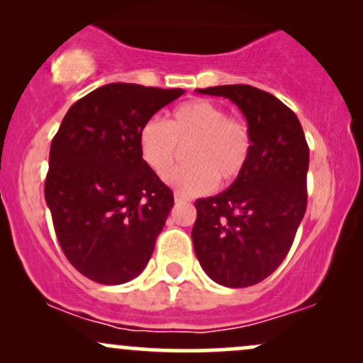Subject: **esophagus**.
<instances>
[{
  "label": "esophagus",
  "instance_id": "34e87169",
  "mask_svg": "<svg viewBox=\"0 0 363 363\" xmlns=\"http://www.w3.org/2000/svg\"><path fill=\"white\" fill-rule=\"evenodd\" d=\"M174 199H176V203H187V201H191V199L187 198L186 194H182V193L174 194Z\"/></svg>",
  "mask_w": 363,
  "mask_h": 363
}]
</instances>
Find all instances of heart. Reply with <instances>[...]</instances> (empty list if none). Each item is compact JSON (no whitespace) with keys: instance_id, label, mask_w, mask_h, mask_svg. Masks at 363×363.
<instances>
[{"instance_id":"1","label":"heart","mask_w":363,"mask_h":363,"mask_svg":"<svg viewBox=\"0 0 363 363\" xmlns=\"http://www.w3.org/2000/svg\"><path fill=\"white\" fill-rule=\"evenodd\" d=\"M179 147L187 148L186 167L170 170L165 182L186 196L211 191L216 181L232 182L242 174L252 150L247 121L232 118L218 104L194 99L179 104L167 124L152 118L138 135L141 160L158 176L172 167Z\"/></svg>"}]
</instances>
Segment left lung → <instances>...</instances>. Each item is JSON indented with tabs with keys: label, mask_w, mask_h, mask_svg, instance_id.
I'll list each match as a JSON object with an SVG mask.
<instances>
[{
	"label": "left lung",
	"mask_w": 363,
	"mask_h": 363,
	"mask_svg": "<svg viewBox=\"0 0 363 363\" xmlns=\"http://www.w3.org/2000/svg\"><path fill=\"white\" fill-rule=\"evenodd\" d=\"M198 91L234 102L252 133L242 174L223 193L196 199L191 232L208 277L244 289L268 278L294 244L307 208L309 147L295 112L268 91L251 85Z\"/></svg>",
	"instance_id": "1"
}]
</instances>
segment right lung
Masks as SVG:
<instances>
[{"label": "right lung", "mask_w": 363, "mask_h": 363, "mask_svg": "<svg viewBox=\"0 0 363 363\" xmlns=\"http://www.w3.org/2000/svg\"><path fill=\"white\" fill-rule=\"evenodd\" d=\"M182 94L109 83L66 112L51 143L44 194L62 252L83 277L121 285L148 264L174 194L141 160L138 135Z\"/></svg>", "instance_id": "obj_1"}]
</instances>
